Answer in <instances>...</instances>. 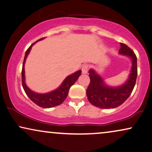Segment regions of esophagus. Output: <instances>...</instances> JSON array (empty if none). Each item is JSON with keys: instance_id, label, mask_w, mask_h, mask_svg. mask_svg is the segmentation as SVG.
I'll use <instances>...</instances> for the list:
<instances>
[{"instance_id": "esophagus-1", "label": "esophagus", "mask_w": 152, "mask_h": 152, "mask_svg": "<svg viewBox=\"0 0 152 152\" xmlns=\"http://www.w3.org/2000/svg\"><path fill=\"white\" fill-rule=\"evenodd\" d=\"M88 68H89L88 64H84V65L82 66V73H83V74H86L87 73H88Z\"/></svg>"}]
</instances>
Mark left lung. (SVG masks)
I'll list each match as a JSON object with an SVG mask.
<instances>
[{"mask_svg":"<svg viewBox=\"0 0 152 152\" xmlns=\"http://www.w3.org/2000/svg\"><path fill=\"white\" fill-rule=\"evenodd\" d=\"M120 46L119 54L129 57L132 62L130 74L124 83L119 86H110L94 69L89 70L90 83L86 94L89 102L98 108L110 109L120 106L129 98L134 88L137 75L136 56L126 44L120 43Z\"/></svg>","mask_w":152,"mask_h":152,"instance_id":"obj_1","label":"left lung"}]
</instances>
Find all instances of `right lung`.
Wrapping results in <instances>:
<instances>
[{
  "label": "right lung",
  "instance_id": "right-lung-1",
  "mask_svg": "<svg viewBox=\"0 0 152 152\" xmlns=\"http://www.w3.org/2000/svg\"><path fill=\"white\" fill-rule=\"evenodd\" d=\"M44 37L38 39L37 42L33 43L26 50L25 57H24L23 66H22L21 72V79H22V86H23V90L25 91L26 94L29 97L30 99L32 102L35 103L37 106H39L44 108H49L52 107L59 106L62 102L65 100L67 96L69 90L71 87L75 83V82L78 80L79 76L81 75V70H78L77 72H74V74L69 75L66 76L65 79L63 80L61 85L56 88V90L50 91L49 92L46 93H37L30 90L28 87L26 86V77H25V63L26 58L29 55L32 46L35 44L36 42L44 39Z\"/></svg>",
  "mask_w": 152,
  "mask_h": 152
}]
</instances>
